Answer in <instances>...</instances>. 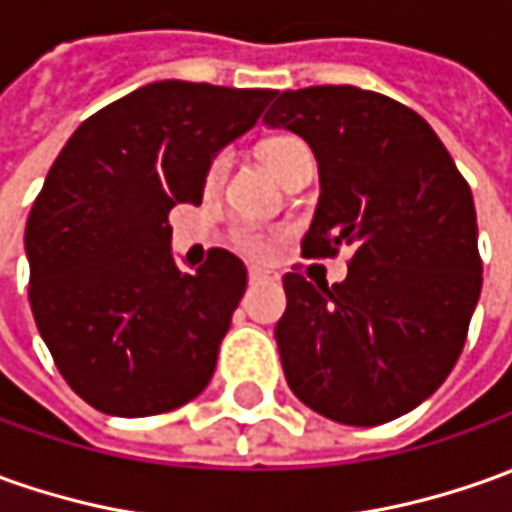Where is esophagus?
<instances>
[{"label": "esophagus", "instance_id": "34e87169", "mask_svg": "<svg viewBox=\"0 0 512 512\" xmlns=\"http://www.w3.org/2000/svg\"><path fill=\"white\" fill-rule=\"evenodd\" d=\"M269 280H277L274 271L260 269V266H252V269H249V283H269Z\"/></svg>", "mask_w": 512, "mask_h": 512}]
</instances>
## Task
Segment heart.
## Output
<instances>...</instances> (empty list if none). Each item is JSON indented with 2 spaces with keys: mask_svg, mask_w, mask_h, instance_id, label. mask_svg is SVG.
<instances>
[{
  "mask_svg": "<svg viewBox=\"0 0 512 512\" xmlns=\"http://www.w3.org/2000/svg\"><path fill=\"white\" fill-rule=\"evenodd\" d=\"M302 156H311V151H308V145L297 137H274L269 139V142H263V148H260V159L266 162V168H269L277 179H280L285 170L291 168L297 159H302ZM224 173H227V154H218L210 162V168H207V187L215 190L218 184L224 182ZM235 246L252 257H266L271 252L269 238H266L257 227L235 229Z\"/></svg>",
  "mask_w": 512,
  "mask_h": 512,
  "instance_id": "b5f03b06",
  "label": "heart"
}]
</instances>
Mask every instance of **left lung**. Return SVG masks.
Returning a JSON list of instances; mask_svg holds the SVG:
<instances>
[{"instance_id":"8db88e82","label":"left lung","mask_w":512,"mask_h":512,"mask_svg":"<svg viewBox=\"0 0 512 512\" xmlns=\"http://www.w3.org/2000/svg\"><path fill=\"white\" fill-rule=\"evenodd\" d=\"M263 123L305 139L319 165L305 255L350 252L342 283L283 277L288 387L347 426L412 412L457 364L482 291L471 187L431 125L378 92L288 89Z\"/></svg>"}]
</instances>
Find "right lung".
Masks as SVG:
<instances>
[{"label": "right lung", "instance_id": "obj_1", "mask_svg": "<svg viewBox=\"0 0 512 512\" xmlns=\"http://www.w3.org/2000/svg\"><path fill=\"white\" fill-rule=\"evenodd\" d=\"M274 95L148 83L83 120L52 162L24 229L30 308L66 384L100 412L162 415L210 384L246 266L212 249L179 269L168 212L201 201L212 159Z\"/></svg>", "mask_w": 512, "mask_h": 512}]
</instances>
